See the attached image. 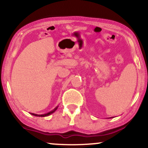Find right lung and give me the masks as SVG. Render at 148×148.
Listing matches in <instances>:
<instances>
[{
  "label": "right lung",
  "mask_w": 148,
  "mask_h": 148,
  "mask_svg": "<svg viewBox=\"0 0 148 148\" xmlns=\"http://www.w3.org/2000/svg\"><path fill=\"white\" fill-rule=\"evenodd\" d=\"M56 108H56L55 109H54L53 110L51 111V112L47 113V114H33V113H32V114L34 115V116H48V115H50V114H52V113H53V112H54V111H55V110H56Z\"/></svg>",
  "instance_id": "right-lung-1"
}]
</instances>
